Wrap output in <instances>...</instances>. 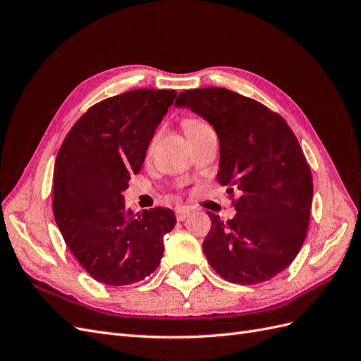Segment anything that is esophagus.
Segmentation results:
<instances>
[{"label":"esophagus","mask_w":361,"mask_h":361,"mask_svg":"<svg viewBox=\"0 0 361 361\" xmlns=\"http://www.w3.org/2000/svg\"><path fill=\"white\" fill-rule=\"evenodd\" d=\"M190 214H191L190 207L180 206V207H178V209H176V220H178V221H185V220H187V218L190 216Z\"/></svg>","instance_id":"1"}]
</instances>
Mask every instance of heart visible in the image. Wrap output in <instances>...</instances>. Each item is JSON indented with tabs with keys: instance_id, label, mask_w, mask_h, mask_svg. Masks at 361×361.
Returning <instances> with one entry per match:
<instances>
[{
	"instance_id": "1",
	"label": "heart",
	"mask_w": 361,
	"mask_h": 361,
	"mask_svg": "<svg viewBox=\"0 0 361 361\" xmlns=\"http://www.w3.org/2000/svg\"><path fill=\"white\" fill-rule=\"evenodd\" d=\"M206 126H207L206 123H203L202 120H197V118H188V120H185V122H183L185 133L188 134V137L195 134V133H199V130H202Z\"/></svg>"
}]
</instances>
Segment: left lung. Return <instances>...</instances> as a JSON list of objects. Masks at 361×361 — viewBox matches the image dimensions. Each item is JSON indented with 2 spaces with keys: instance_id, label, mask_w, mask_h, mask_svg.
Segmentation results:
<instances>
[{
  "instance_id": "left-lung-1",
  "label": "left lung",
  "mask_w": 361,
  "mask_h": 361,
  "mask_svg": "<svg viewBox=\"0 0 361 361\" xmlns=\"http://www.w3.org/2000/svg\"><path fill=\"white\" fill-rule=\"evenodd\" d=\"M174 105L191 108L214 126L220 138L216 179L228 187L236 209L227 221L207 212V262L238 285L271 280L297 257L310 221L313 179L297 137L264 104L220 87L185 90Z\"/></svg>"
}]
</instances>
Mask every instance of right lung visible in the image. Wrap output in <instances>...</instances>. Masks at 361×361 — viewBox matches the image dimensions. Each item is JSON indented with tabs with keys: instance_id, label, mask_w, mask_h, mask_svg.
<instances>
[{
	"instance_id": "obj_1",
	"label": "right lung",
	"mask_w": 361,
	"mask_h": 361,
	"mask_svg": "<svg viewBox=\"0 0 361 361\" xmlns=\"http://www.w3.org/2000/svg\"><path fill=\"white\" fill-rule=\"evenodd\" d=\"M174 90L137 89L90 106L64 138L54 167L52 211L72 255L110 286L154 272L176 216L164 207L137 212L122 192L140 173Z\"/></svg>"
}]
</instances>
